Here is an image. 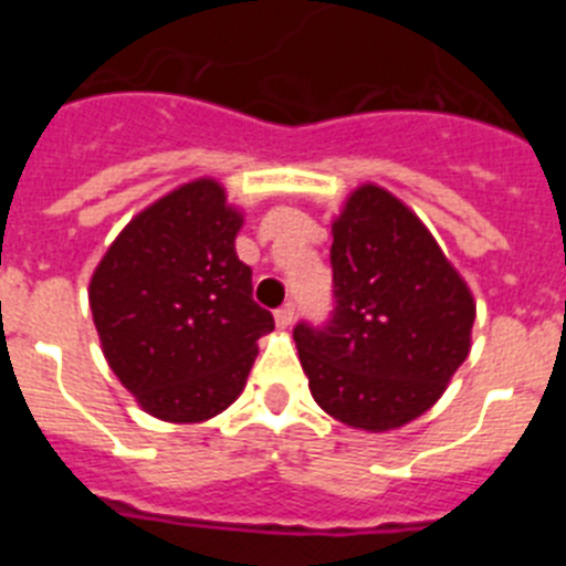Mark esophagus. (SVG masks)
<instances>
[{
	"label": "esophagus",
	"mask_w": 566,
	"mask_h": 566,
	"mask_svg": "<svg viewBox=\"0 0 566 566\" xmlns=\"http://www.w3.org/2000/svg\"><path fill=\"white\" fill-rule=\"evenodd\" d=\"M274 323H277L280 328H289L294 323V303H283V306L274 312Z\"/></svg>",
	"instance_id": "34e87169"
}]
</instances>
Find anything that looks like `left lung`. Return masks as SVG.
Masks as SVG:
<instances>
[{
  "label": "left lung",
  "mask_w": 566,
  "mask_h": 566,
  "mask_svg": "<svg viewBox=\"0 0 566 566\" xmlns=\"http://www.w3.org/2000/svg\"><path fill=\"white\" fill-rule=\"evenodd\" d=\"M334 312L297 323L314 402L363 431H391L442 397L470 352L476 303L417 214L365 184L332 227Z\"/></svg>",
  "instance_id": "1"
}]
</instances>
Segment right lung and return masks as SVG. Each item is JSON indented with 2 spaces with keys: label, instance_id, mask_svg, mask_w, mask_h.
Masks as SVG:
<instances>
[{
  "label": "right lung",
  "instance_id": "add662e5",
  "mask_svg": "<svg viewBox=\"0 0 566 566\" xmlns=\"http://www.w3.org/2000/svg\"><path fill=\"white\" fill-rule=\"evenodd\" d=\"M240 223L221 184L198 178L135 214L93 272L104 357L153 417L203 422L227 411L274 328L234 252Z\"/></svg>",
  "mask_w": 566,
  "mask_h": 566
}]
</instances>
